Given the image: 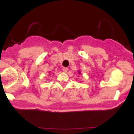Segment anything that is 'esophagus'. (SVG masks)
<instances>
[{"mask_svg":"<svg viewBox=\"0 0 134 134\" xmlns=\"http://www.w3.org/2000/svg\"><path fill=\"white\" fill-rule=\"evenodd\" d=\"M62 69L65 72H67V70H68V68H67V67H63Z\"/></svg>","mask_w":134,"mask_h":134,"instance_id":"obj_1","label":"esophagus"}]
</instances>
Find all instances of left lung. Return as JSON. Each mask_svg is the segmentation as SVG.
I'll return each instance as SVG.
<instances>
[{"label": "left lung", "mask_w": 134, "mask_h": 134, "mask_svg": "<svg viewBox=\"0 0 134 134\" xmlns=\"http://www.w3.org/2000/svg\"><path fill=\"white\" fill-rule=\"evenodd\" d=\"M78 73H79V74H80V71H78Z\"/></svg>", "instance_id": "8db88e82"}]
</instances>
